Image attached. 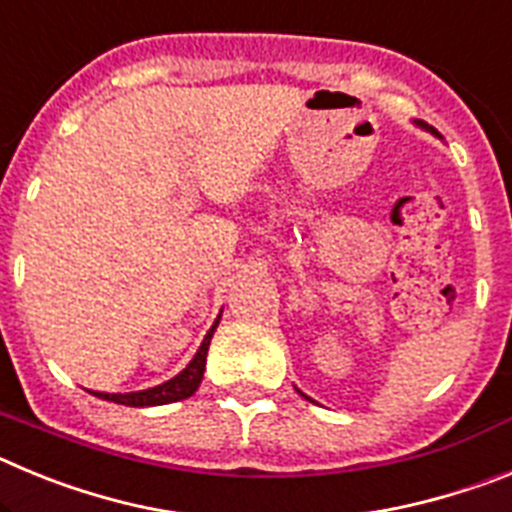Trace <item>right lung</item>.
I'll use <instances>...</instances> for the list:
<instances>
[{
	"instance_id": "add662e5",
	"label": "right lung",
	"mask_w": 512,
	"mask_h": 512,
	"mask_svg": "<svg viewBox=\"0 0 512 512\" xmlns=\"http://www.w3.org/2000/svg\"><path fill=\"white\" fill-rule=\"evenodd\" d=\"M220 320V318H217ZM217 320L210 330H207L205 341H202L200 351L189 361V366L184 369L182 374H176L174 379L169 382L158 384V387H151V390L143 392H128V395H110V392H94L102 400L117 402V405H130V408H151V405H166V402H176V400H187L197 392L202 382V374H205V361H207V348H210V338L217 328Z\"/></svg>"
}]
</instances>
